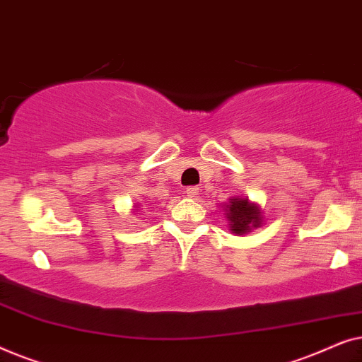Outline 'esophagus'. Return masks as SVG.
I'll use <instances>...</instances> for the list:
<instances>
[{
	"label": "esophagus",
	"instance_id": "obj_1",
	"mask_svg": "<svg viewBox=\"0 0 362 362\" xmlns=\"http://www.w3.org/2000/svg\"><path fill=\"white\" fill-rule=\"evenodd\" d=\"M186 194H187V197H192V199H194V197L199 196V187H196V186L186 187Z\"/></svg>",
	"mask_w": 362,
	"mask_h": 362
}]
</instances>
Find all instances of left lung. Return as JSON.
I'll return each instance as SVG.
<instances>
[{
    "label": "left lung",
    "instance_id": "1",
    "mask_svg": "<svg viewBox=\"0 0 362 362\" xmlns=\"http://www.w3.org/2000/svg\"><path fill=\"white\" fill-rule=\"evenodd\" d=\"M222 209L229 221V230L235 235H245L264 224V211L247 196L230 197Z\"/></svg>",
    "mask_w": 362,
    "mask_h": 362
}]
</instances>
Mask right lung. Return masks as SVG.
<instances>
[{
  "instance_id": "right-lung-1",
  "label": "right lung",
  "mask_w": 362,
  "mask_h": 362,
  "mask_svg": "<svg viewBox=\"0 0 362 362\" xmlns=\"http://www.w3.org/2000/svg\"><path fill=\"white\" fill-rule=\"evenodd\" d=\"M136 207H138V206H136ZM136 211H138V209H135V212H136Z\"/></svg>"
}]
</instances>
